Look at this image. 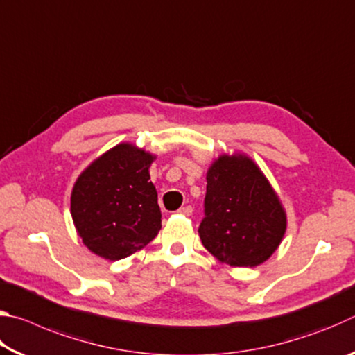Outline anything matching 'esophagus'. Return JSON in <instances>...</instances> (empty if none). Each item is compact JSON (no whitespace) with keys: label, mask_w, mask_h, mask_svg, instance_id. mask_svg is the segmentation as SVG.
<instances>
[{"label":"esophagus","mask_w":355,"mask_h":355,"mask_svg":"<svg viewBox=\"0 0 355 355\" xmlns=\"http://www.w3.org/2000/svg\"><path fill=\"white\" fill-rule=\"evenodd\" d=\"M192 211H194V209H192L191 205H186V207H182V208L178 209V213L180 214H184V216H191Z\"/></svg>","instance_id":"esophagus-1"}]
</instances>
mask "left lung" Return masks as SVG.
Masks as SVG:
<instances>
[{"instance_id": "left-lung-1", "label": "left lung", "mask_w": 355, "mask_h": 355, "mask_svg": "<svg viewBox=\"0 0 355 355\" xmlns=\"http://www.w3.org/2000/svg\"><path fill=\"white\" fill-rule=\"evenodd\" d=\"M199 235L219 261L254 268L279 248L286 216L271 184L244 155H222L207 173Z\"/></svg>"}]
</instances>
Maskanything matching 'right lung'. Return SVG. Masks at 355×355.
<instances>
[{"instance_id":"obj_1","label":"right lung","mask_w":355,"mask_h":355,"mask_svg":"<svg viewBox=\"0 0 355 355\" xmlns=\"http://www.w3.org/2000/svg\"><path fill=\"white\" fill-rule=\"evenodd\" d=\"M153 159L131 144H119L78 177L71 218L94 254L122 260L158 235L161 209L148 173Z\"/></svg>"}]
</instances>
